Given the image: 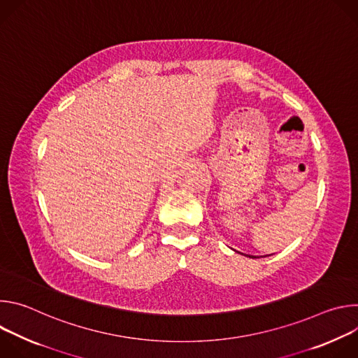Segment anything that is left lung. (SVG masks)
<instances>
[{"mask_svg":"<svg viewBox=\"0 0 358 358\" xmlns=\"http://www.w3.org/2000/svg\"><path fill=\"white\" fill-rule=\"evenodd\" d=\"M249 258H257V257H249Z\"/></svg>","mask_w":358,"mask_h":358,"instance_id":"8db88e82","label":"left lung"}]
</instances>
